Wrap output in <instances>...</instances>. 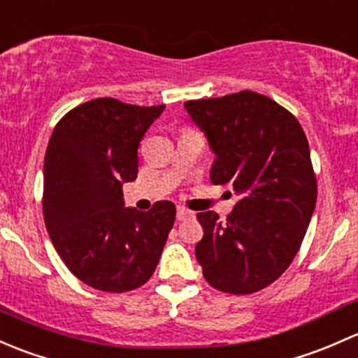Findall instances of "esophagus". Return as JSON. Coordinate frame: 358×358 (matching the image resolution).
Wrapping results in <instances>:
<instances>
[{
  "label": "esophagus",
  "mask_w": 358,
  "mask_h": 358,
  "mask_svg": "<svg viewBox=\"0 0 358 358\" xmlns=\"http://www.w3.org/2000/svg\"><path fill=\"white\" fill-rule=\"evenodd\" d=\"M176 217H178V220H186V219H189V217H193V212L187 208H184V206H178Z\"/></svg>",
  "instance_id": "34e87169"
}]
</instances>
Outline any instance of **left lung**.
<instances>
[{
    "label": "left lung",
    "mask_w": 358,
    "mask_h": 358,
    "mask_svg": "<svg viewBox=\"0 0 358 358\" xmlns=\"http://www.w3.org/2000/svg\"><path fill=\"white\" fill-rule=\"evenodd\" d=\"M184 108L215 155L210 180L239 198L226 222L210 210L198 213L203 238L196 260L213 288L255 293L289 267L314 213L307 136L288 110L253 91L186 101Z\"/></svg>",
    "instance_id": "1"
}]
</instances>
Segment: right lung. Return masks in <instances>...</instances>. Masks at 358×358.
<instances>
[{
	"mask_svg": "<svg viewBox=\"0 0 358 358\" xmlns=\"http://www.w3.org/2000/svg\"><path fill=\"white\" fill-rule=\"evenodd\" d=\"M165 105L98 98L70 110L44 157L43 212L55 250L91 288L124 293L155 272L176 205L125 206L122 184L138 178V146Z\"/></svg>",
	"mask_w": 358,
	"mask_h": 358,
	"instance_id": "1",
	"label": "right lung"
}]
</instances>
